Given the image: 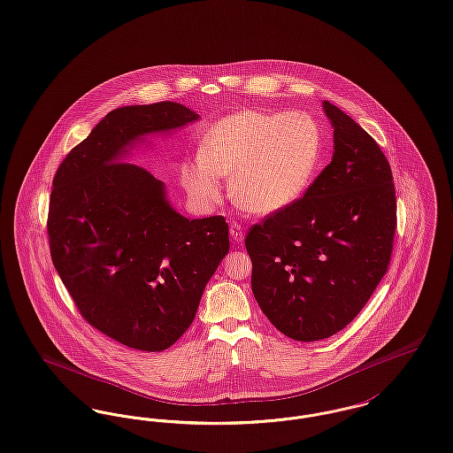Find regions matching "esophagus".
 Returning a JSON list of instances; mask_svg holds the SVG:
<instances>
[{
  "label": "esophagus",
  "mask_w": 453,
  "mask_h": 453,
  "mask_svg": "<svg viewBox=\"0 0 453 453\" xmlns=\"http://www.w3.org/2000/svg\"><path fill=\"white\" fill-rule=\"evenodd\" d=\"M229 231H231V236H233L234 242L241 244L242 240H244V233H242V227H241L240 222L233 220V222H231V226H229Z\"/></svg>",
  "instance_id": "1"
}]
</instances>
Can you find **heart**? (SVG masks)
Wrapping results in <instances>:
<instances>
[{
  "mask_svg": "<svg viewBox=\"0 0 453 453\" xmlns=\"http://www.w3.org/2000/svg\"><path fill=\"white\" fill-rule=\"evenodd\" d=\"M321 149L319 127L310 116L248 109L213 125L183 178L196 198L212 200L220 180L233 176L231 191L241 209L272 215L310 187Z\"/></svg>",
  "mask_w": 453,
  "mask_h": 453,
  "instance_id": "b5f03b06",
  "label": "heart"
}]
</instances>
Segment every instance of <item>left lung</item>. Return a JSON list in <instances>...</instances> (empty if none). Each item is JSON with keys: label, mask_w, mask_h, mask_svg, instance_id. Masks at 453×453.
<instances>
[{"label": "left lung", "mask_w": 453, "mask_h": 453, "mask_svg": "<svg viewBox=\"0 0 453 453\" xmlns=\"http://www.w3.org/2000/svg\"><path fill=\"white\" fill-rule=\"evenodd\" d=\"M321 106L334 128L330 164L303 198L244 240L258 306L301 342L326 339L357 317L388 268L397 226L385 154L346 112Z\"/></svg>", "instance_id": "obj_1"}]
</instances>
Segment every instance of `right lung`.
Instances as JSON below:
<instances>
[{
  "instance_id": "add662e5",
  "label": "right lung",
  "mask_w": 453,
  "mask_h": 453,
  "mask_svg": "<svg viewBox=\"0 0 453 453\" xmlns=\"http://www.w3.org/2000/svg\"><path fill=\"white\" fill-rule=\"evenodd\" d=\"M200 119L178 103L107 112L56 171L48 234L54 266L81 317L123 346L159 352L196 315L229 253L222 215L189 220L165 185L125 162L145 136Z\"/></svg>"
}]
</instances>
